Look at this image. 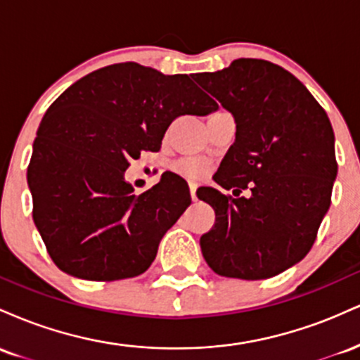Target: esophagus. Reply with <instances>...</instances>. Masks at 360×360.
Segmentation results:
<instances>
[{
    "label": "esophagus",
    "instance_id": "esophagus-1",
    "mask_svg": "<svg viewBox=\"0 0 360 360\" xmlns=\"http://www.w3.org/2000/svg\"><path fill=\"white\" fill-rule=\"evenodd\" d=\"M189 194H191V200L196 201V184L189 183Z\"/></svg>",
    "mask_w": 360,
    "mask_h": 360
}]
</instances>
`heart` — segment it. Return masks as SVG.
I'll list each match as a JSON object with an SVG mask.
<instances>
[{
  "label": "heart",
  "mask_w": 360,
  "mask_h": 360,
  "mask_svg": "<svg viewBox=\"0 0 360 360\" xmlns=\"http://www.w3.org/2000/svg\"><path fill=\"white\" fill-rule=\"evenodd\" d=\"M176 171L189 177H200L205 174V166L200 162V160L183 159L176 164Z\"/></svg>",
  "instance_id": "1"
}]
</instances>
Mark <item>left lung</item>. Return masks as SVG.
Wrapping results in <instances>:
<instances>
[{"instance_id":"obj_1","label":"left lung","mask_w":360,"mask_h":360,"mask_svg":"<svg viewBox=\"0 0 360 360\" xmlns=\"http://www.w3.org/2000/svg\"><path fill=\"white\" fill-rule=\"evenodd\" d=\"M196 82L237 123L213 177L237 198L208 186L196 191L217 217L200 240L203 257L225 278L278 276L308 254L330 208L337 177L332 123L303 82L272 62L237 59Z\"/></svg>"}]
</instances>
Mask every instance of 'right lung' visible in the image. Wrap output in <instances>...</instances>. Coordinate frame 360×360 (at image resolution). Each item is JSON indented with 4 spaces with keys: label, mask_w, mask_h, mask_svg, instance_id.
<instances>
[{
    "label": "right lung",
    "mask_w": 360,
    "mask_h": 360,
    "mask_svg": "<svg viewBox=\"0 0 360 360\" xmlns=\"http://www.w3.org/2000/svg\"><path fill=\"white\" fill-rule=\"evenodd\" d=\"M217 108L186 74L164 76L137 62L98 69L52 103L37 130L27 181L35 226L60 271L118 281L150 267L191 194L172 174L134 194L128 162L159 150L177 117Z\"/></svg>",
    "instance_id": "right-lung-1"
}]
</instances>
